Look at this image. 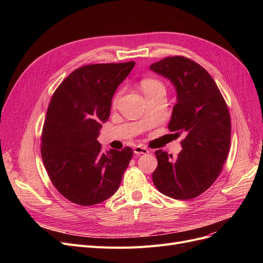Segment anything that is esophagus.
Here are the masks:
<instances>
[{
    "label": "esophagus",
    "instance_id": "obj_1",
    "mask_svg": "<svg viewBox=\"0 0 263 263\" xmlns=\"http://www.w3.org/2000/svg\"><path fill=\"white\" fill-rule=\"evenodd\" d=\"M133 149H134V154L136 155H147L149 153V150L143 145H137Z\"/></svg>",
    "mask_w": 263,
    "mask_h": 263
}]
</instances>
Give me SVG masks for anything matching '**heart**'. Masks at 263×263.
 Masks as SVG:
<instances>
[{
    "instance_id": "1",
    "label": "heart",
    "mask_w": 263,
    "mask_h": 263,
    "mask_svg": "<svg viewBox=\"0 0 263 263\" xmlns=\"http://www.w3.org/2000/svg\"><path fill=\"white\" fill-rule=\"evenodd\" d=\"M140 86L141 89L143 90V92L145 93V96L147 97H151V96H155L158 93H165V86L163 83L155 78H145L141 81L140 83ZM122 95V90H118L115 96L113 97V100H112V104L116 105L120 99V97Z\"/></svg>"
}]
</instances>
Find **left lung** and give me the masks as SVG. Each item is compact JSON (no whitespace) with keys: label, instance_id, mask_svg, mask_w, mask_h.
<instances>
[{"label":"left lung","instance_id":"left-lung-1","mask_svg":"<svg viewBox=\"0 0 263 263\" xmlns=\"http://www.w3.org/2000/svg\"><path fill=\"white\" fill-rule=\"evenodd\" d=\"M167 78L177 90L168 130L183 136L182 149L172 155L157 150L153 181L162 194L193 199L208 190L226 162L231 136L228 106L212 77L196 62L170 57L150 66Z\"/></svg>","mask_w":263,"mask_h":263}]
</instances>
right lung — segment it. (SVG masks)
I'll use <instances>...</instances> for the list:
<instances>
[{
    "label": "right lung",
    "instance_id": "1",
    "mask_svg": "<svg viewBox=\"0 0 263 263\" xmlns=\"http://www.w3.org/2000/svg\"><path fill=\"white\" fill-rule=\"evenodd\" d=\"M134 62L91 64L69 74L54 91L41 132V158L54 187L73 203L92 205L118 190L133 150L104 154L97 141L112 98Z\"/></svg>",
    "mask_w": 263,
    "mask_h": 263
}]
</instances>
